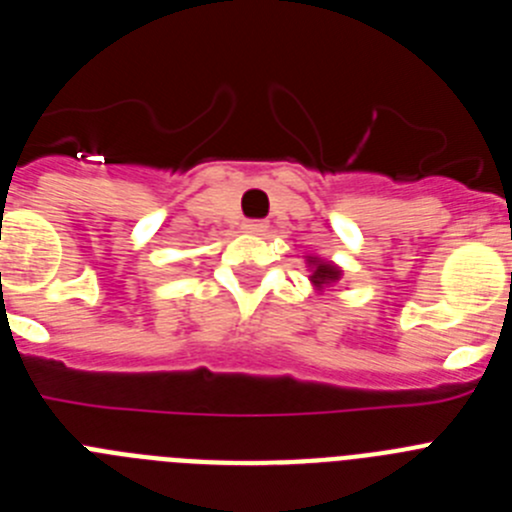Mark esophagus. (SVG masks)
<instances>
[{
	"mask_svg": "<svg viewBox=\"0 0 512 512\" xmlns=\"http://www.w3.org/2000/svg\"><path fill=\"white\" fill-rule=\"evenodd\" d=\"M266 228H269V225H266L264 220H246V223H243V230L251 235H264Z\"/></svg>",
	"mask_w": 512,
	"mask_h": 512,
	"instance_id": "34e87169",
	"label": "esophagus"
}]
</instances>
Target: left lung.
<instances>
[{"label": "left lung", "instance_id": "8db88e82", "mask_svg": "<svg viewBox=\"0 0 512 512\" xmlns=\"http://www.w3.org/2000/svg\"><path fill=\"white\" fill-rule=\"evenodd\" d=\"M307 266H310V282L315 289L330 287V284H336L338 279L343 277L341 266H336L333 261L318 259V256H307Z\"/></svg>", "mask_w": 512, "mask_h": 512}]
</instances>
